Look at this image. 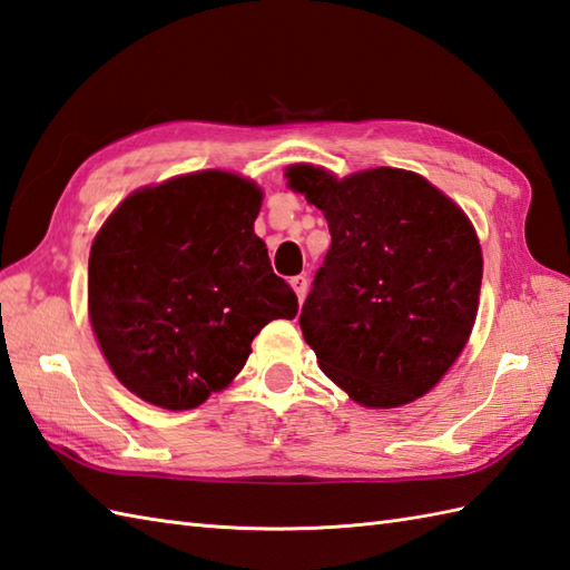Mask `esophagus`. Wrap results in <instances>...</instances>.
<instances>
[{"mask_svg": "<svg viewBox=\"0 0 570 570\" xmlns=\"http://www.w3.org/2000/svg\"><path fill=\"white\" fill-rule=\"evenodd\" d=\"M289 285H293L295 295H297L299 305H302V302H305V295H307V277H305V275H295V277H289Z\"/></svg>", "mask_w": 570, "mask_h": 570, "instance_id": "obj_1", "label": "esophagus"}]
</instances>
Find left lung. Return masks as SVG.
I'll use <instances>...</instances> for the list:
<instances>
[{
    "instance_id": "1",
    "label": "left lung",
    "mask_w": 570,
    "mask_h": 570,
    "mask_svg": "<svg viewBox=\"0 0 570 570\" xmlns=\"http://www.w3.org/2000/svg\"><path fill=\"white\" fill-rule=\"evenodd\" d=\"M285 178L332 232L299 314L320 368L361 407L392 410L426 395L478 317L483 250L468 214L402 168L338 178L295 163Z\"/></svg>"
}]
</instances>
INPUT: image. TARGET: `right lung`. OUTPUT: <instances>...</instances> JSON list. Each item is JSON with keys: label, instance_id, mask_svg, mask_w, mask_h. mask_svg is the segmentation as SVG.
<instances>
[{"label": "right lung", "instance_id": "add662e5", "mask_svg": "<svg viewBox=\"0 0 570 570\" xmlns=\"http://www.w3.org/2000/svg\"><path fill=\"white\" fill-rule=\"evenodd\" d=\"M263 189L232 170L138 187L90 248L87 314L117 381L163 410L229 387L250 341L295 320L297 297L253 232Z\"/></svg>", "mask_w": 570, "mask_h": 570}]
</instances>
